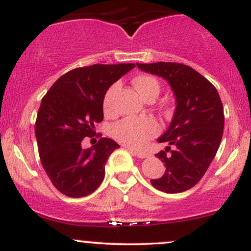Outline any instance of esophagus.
Segmentation results:
<instances>
[{"mask_svg": "<svg viewBox=\"0 0 251 251\" xmlns=\"http://www.w3.org/2000/svg\"><path fill=\"white\" fill-rule=\"evenodd\" d=\"M129 151L132 152V153H134L135 155H137L138 158H149L150 154L149 152H145V151H138V150H133V149H131V148H127Z\"/></svg>", "mask_w": 251, "mask_h": 251, "instance_id": "esophagus-1", "label": "esophagus"}]
</instances>
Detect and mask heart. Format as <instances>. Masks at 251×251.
Masks as SVG:
<instances>
[{
    "mask_svg": "<svg viewBox=\"0 0 251 251\" xmlns=\"http://www.w3.org/2000/svg\"><path fill=\"white\" fill-rule=\"evenodd\" d=\"M133 85L138 93L145 100L155 99L160 93V82L157 77L150 74H140L133 79ZM118 89L117 85L111 86L103 97V111L111 113L113 111V99ZM159 132V125L153 118H127L118 123L113 127V137L119 143L129 148H142Z\"/></svg>",
    "mask_w": 251,
    "mask_h": 251,
    "instance_id": "b5f03b06",
    "label": "heart"
}]
</instances>
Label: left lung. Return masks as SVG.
<instances>
[{"label":"left lung","instance_id":"1","mask_svg":"<svg viewBox=\"0 0 251 251\" xmlns=\"http://www.w3.org/2000/svg\"><path fill=\"white\" fill-rule=\"evenodd\" d=\"M137 67L164 77L177 102L171 125L158 139L169 144L155 154L165 174L151 184L166 194L186 191L201 179L220 148L224 128L220 94L208 79L183 63H137Z\"/></svg>","mask_w":251,"mask_h":251}]
</instances>
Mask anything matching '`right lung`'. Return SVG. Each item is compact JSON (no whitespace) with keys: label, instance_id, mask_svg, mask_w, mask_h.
Returning a JSON list of instances; mask_svg holds the SVG:
<instances>
[{"label":"right lung","instance_id":"right-lung-1","mask_svg":"<svg viewBox=\"0 0 251 251\" xmlns=\"http://www.w3.org/2000/svg\"><path fill=\"white\" fill-rule=\"evenodd\" d=\"M134 63L74 68L54 82L42 98L35 122L40 160L53 185L68 197H85L99 188L105 164L119 145L100 138L82 149L102 122V101L109 86L134 68ZM101 134H99V137Z\"/></svg>","mask_w":251,"mask_h":251}]
</instances>
